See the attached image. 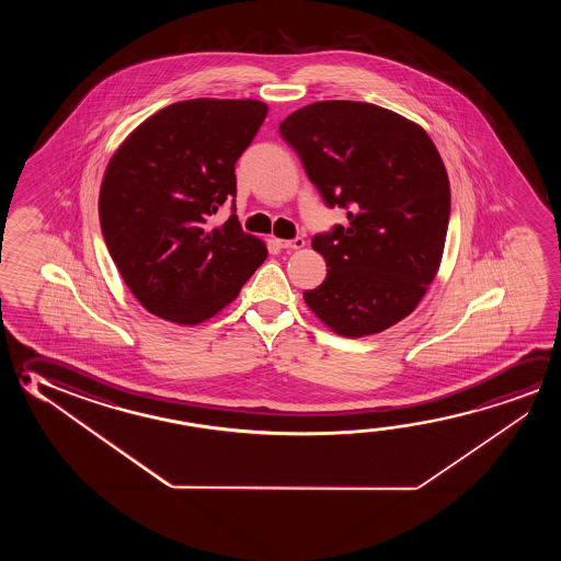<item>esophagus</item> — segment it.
<instances>
[{
  "mask_svg": "<svg viewBox=\"0 0 561 561\" xmlns=\"http://www.w3.org/2000/svg\"><path fill=\"white\" fill-rule=\"evenodd\" d=\"M277 244L285 250H301L305 247V240L301 237L291 240H277Z\"/></svg>",
  "mask_w": 561,
  "mask_h": 561,
  "instance_id": "esophagus-1",
  "label": "esophagus"
}]
</instances>
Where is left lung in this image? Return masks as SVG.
Instances as JSON below:
<instances>
[{
    "label": "left lung",
    "mask_w": 561,
    "mask_h": 561,
    "mask_svg": "<svg viewBox=\"0 0 561 561\" xmlns=\"http://www.w3.org/2000/svg\"><path fill=\"white\" fill-rule=\"evenodd\" d=\"M329 207L348 222L317 234L329 274L305 291L332 332H383L421 304L438 274L450 219L446 165L426 130L374 103L314 102L279 125Z\"/></svg>",
    "instance_id": "1"
}]
</instances>
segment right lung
I'll return each mask as SVG.
<instances>
[{"instance_id":"right-lung-1","label":"right lung","mask_w":561,"mask_h":561,"mask_svg":"<svg viewBox=\"0 0 561 561\" xmlns=\"http://www.w3.org/2000/svg\"><path fill=\"white\" fill-rule=\"evenodd\" d=\"M257 100L199 98L142 121L113 152L100 190L103 239L138 304L175 324L222 311L267 257L237 215L234 164L266 119Z\"/></svg>"}]
</instances>
